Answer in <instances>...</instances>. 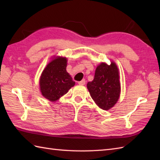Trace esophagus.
Segmentation results:
<instances>
[{
	"label": "esophagus",
	"mask_w": 160,
	"mask_h": 160,
	"mask_svg": "<svg viewBox=\"0 0 160 160\" xmlns=\"http://www.w3.org/2000/svg\"><path fill=\"white\" fill-rule=\"evenodd\" d=\"M85 83H86V81H85V80H84V79L80 81V82H78V84H80V85H84V84H85Z\"/></svg>",
	"instance_id": "1"
}]
</instances>
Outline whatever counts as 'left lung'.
<instances>
[{"instance_id": "left-lung-1", "label": "left lung", "mask_w": 160, "mask_h": 160, "mask_svg": "<svg viewBox=\"0 0 160 160\" xmlns=\"http://www.w3.org/2000/svg\"><path fill=\"white\" fill-rule=\"evenodd\" d=\"M91 97L98 107L103 110H109L118 102L120 96L121 86L117 64L111 61V64L101 62L95 71L94 79L87 83Z\"/></svg>"}]
</instances>
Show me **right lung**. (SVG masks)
<instances>
[{"label":"right lung","mask_w":160,"mask_h":160,"mask_svg":"<svg viewBox=\"0 0 160 160\" xmlns=\"http://www.w3.org/2000/svg\"><path fill=\"white\" fill-rule=\"evenodd\" d=\"M67 65V58L54 56L41 73L39 80L40 92L51 102L59 100L75 85L66 70Z\"/></svg>","instance_id":"obj_1"}]
</instances>
